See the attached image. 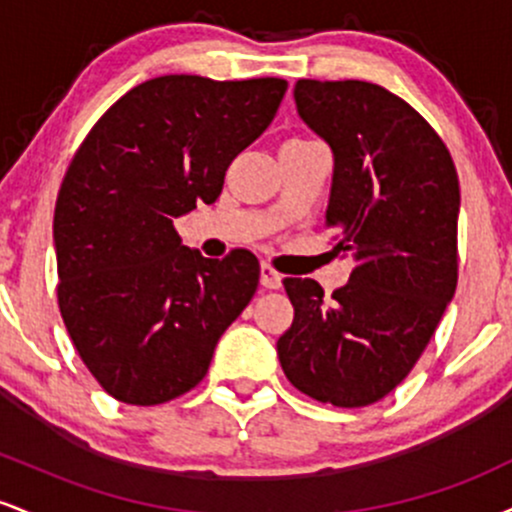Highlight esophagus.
<instances>
[{
  "label": "esophagus",
  "mask_w": 512,
  "mask_h": 512,
  "mask_svg": "<svg viewBox=\"0 0 512 512\" xmlns=\"http://www.w3.org/2000/svg\"><path fill=\"white\" fill-rule=\"evenodd\" d=\"M260 284L264 286V289H279L281 286V274L276 272L269 262L260 264Z\"/></svg>",
  "instance_id": "obj_1"
}]
</instances>
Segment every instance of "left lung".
Instances as JSON below:
<instances>
[{"mask_svg": "<svg viewBox=\"0 0 512 512\" xmlns=\"http://www.w3.org/2000/svg\"><path fill=\"white\" fill-rule=\"evenodd\" d=\"M293 96L332 146L327 226L356 267L330 301L286 276L293 322L276 354L303 395L368 407L411 373L455 296L460 180L436 129L387 88L298 79Z\"/></svg>", "mask_w": 512, "mask_h": 512, "instance_id": "1", "label": "left lung"}]
</instances>
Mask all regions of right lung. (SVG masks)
<instances>
[{
    "label": "right lung",
    "mask_w": 512,
    "mask_h": 512,
    "mask_svg": "<svg viewBox=\"0 0 512 512\" xmlns=\"http://www.w3.org/2000/svg\"><path fill=\"white\" fill-rule=\"evenodd\" d=\"M286 86L158 76L110 105L76 149L52 226L57 303L84 366L117 402L154 407L202 383L255 296L250 250L209 260L180 243L173 219L219 199Z\"/></svg>",
    "instance_id": "add662e5"
}]
</instances>
